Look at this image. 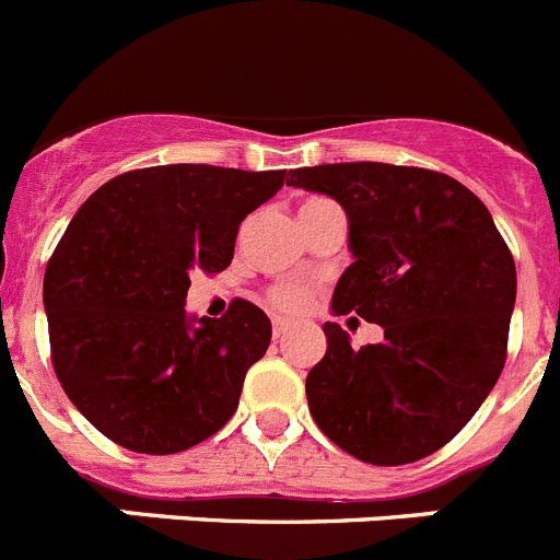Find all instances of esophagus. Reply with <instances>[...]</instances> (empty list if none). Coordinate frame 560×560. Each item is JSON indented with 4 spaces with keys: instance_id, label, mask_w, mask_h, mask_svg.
<instances>
[{
    "instance_id": "esophagus-1",
    "label": "esophagus",
    "mask_w": 560,
    "mask_h": 560,
    "mask_svg": "<svg viewBox=\"0 0 560 560\" xmlns=\"http://www.w3.org/2000/svg\"><path fill=\"white\" fill-rule=\"evenodd\" d=\"M289 327L291 322L283 319V316H275V319H271V332H275V338H283L285 332H289Z\"/></svg>"
}]
</instances>
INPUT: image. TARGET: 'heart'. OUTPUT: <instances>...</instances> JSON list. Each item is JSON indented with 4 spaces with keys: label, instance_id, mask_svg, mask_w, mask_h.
<instances>
[{
    "label": "heart",
    "instance_id": "heart-1",
    "mask_svg": "<svg viewBox=\"0 0 560 560\" xmlns=\"http://www.w3.org/2000/svg\"><path fill=\"white\" fill-rule=\"evenodd\" d=\"M319 205H330L327 199L322 197H311L302 202L300 210H307V208H319ZM271 305L277 307V311H289V314H294V311H302V307L311 302V289L302 283H283V285H275L269 294Z\"/></svg>",
    "mask_w": 560,
    "mask_h": 560
}]
</instances>
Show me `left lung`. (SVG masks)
I'll return each mask as SVG.
<instances>
[{"label": "left lung", "instance_id": "obj_1", "mask_svg": "<svg viewBox=\"0 0 560 560\" xmlns=\"http://www.w3.org/2000/svg\"><path fill=\"white\" fill-rule=\"evenodd\" d=\"M294 188L347 213L352 264L332 314L383 327L352 350L325 322L327 352L305 381L307 408L343 453L413 464L460 433L505 366L516 266L489 208L458 179L392 163L294 168Z\"/></svg>", "mask_w": 560, "mask_h": 560}]
</instances>
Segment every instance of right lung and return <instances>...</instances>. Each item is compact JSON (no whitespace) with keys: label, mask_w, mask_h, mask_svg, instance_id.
Instances as JSON below:
<instances>
[{"label":"right lung","mask_w":560,"mask_h":560,"mask_svg":"<svg viewBox=\"0 0 560 560\" xmlns=\"http://www.w3.org/2000/svg\"><path fill=\"white\" fill-rule=\"evenodd\" d=\"M285 172L172 163L96 188L44 275L52 363L74 408L132 453L172 455L230 422L266 355L271 322L235 300L222 319L186 311L194 271H222Z\"/></svg>","instance_id":"add662e5"}]
</instances>
